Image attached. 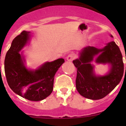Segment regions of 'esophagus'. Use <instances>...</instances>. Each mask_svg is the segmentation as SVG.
Listing matches in <instances>:
<instances>
[{
  "label": "esophagus",
  "mask_w": 126,
  "mask_h": 126,
  "mask_svg": "<svg viewBox=\"0 0 126 126\" xmlns=\"http://www.w3.org/2000/svg\"><path fill=\"white\" fill-rule=\"evenodd\" d=\"M75 57H76V56H75V55H74V53H69V54L67 56L66 59H67V61H73L74 59H75Z\"/></svg>",
  "instance_id": "obj_1"
}]
</instances>
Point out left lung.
Masks as SVG:
<instances>
[{
	"label": "left lung",
	"instance_id": "obj_1",
	"mask_svg": "<svg viewBox=\"0 0 126 126\" xmlns=\"http://www.w3.org/2000/svg\"><path fill=\"white\" fill-rule=\"evenodd\" d=\"M100 53L96 62L111 65L109 73L104 77L94 75L93 66L90 64L93 57ZM73 62L77 69L76 87L78 92L81 96L92 100H99L107 96L120 83L124 74L122 53L114 42L109 43L102 49L86 47L80 53L79 58Z\"/></svg>",
	"mask_w": 126,
	"mask_h": 126
}]
</instances>
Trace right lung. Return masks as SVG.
<instances>
[{
    "instance_id": "obj_1",
    "label": "right lung",
    "mask_w": 126,
    "mask_h": 126,
    "mask_svg": "<svg viewBox=\"0 0 126 126\" xmlns=\"http://www.w3.org/2000/svg\"><path fill=\"white\" fill-rule=\"evenodd\" d=\"M28 34L29 32L23 31L13 40L5 57V77L14 93L28 100L40 101L53 91L54 76L64 59L46 62L35 71H29L19 52L28 40Z\"/></svg>"
}]
</instances>
